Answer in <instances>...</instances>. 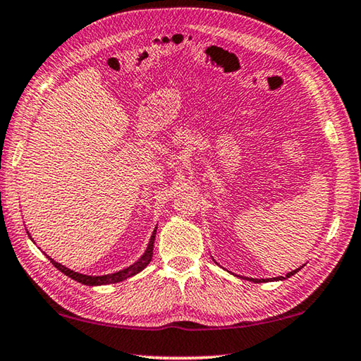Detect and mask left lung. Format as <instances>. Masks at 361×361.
I'll return each instance as SVG.
<instances>
[{
    "instance_id": "left-lung-1",
    "label": "left lung",
    "mask_w": 361,
    "mask_h": 361,
    "mask_svg": "<svg viewBox=\"0 0 361 361\" xmlns=\"http://www.w3.org/2000/svg\"><path fill=\"white\" fill-rule=\"evenodd\" d=\"M300 270V269H295V270H292V271H289V274L286 275V276H276L275 280H286V278H289V276H292L294 274H297V271ZM250 281H253V283H261V281H267V280H256V278H251Z\"/></svg>"
}]
</instances>
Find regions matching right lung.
<instances>
[{
    "instance_id": "obj_1",
    "label": "right lung",
    "mask_w": 361,
    "mask_h": 361,
    "mask_svg": "<svg viewBox=\"0 0 361 361\" xmlns=\"http://www.w3.org/2000/svg\"><path fill=\"white\" fill-rule=\"evenodd\" d=\"M155 233H157V228L154 229V233L151 235V240H149V245L145 251V255H142L140 259L132 264L130 267H127L124 270H119L116 271V274H110V275H102V276H90V275H83V274H78V271H73L71 269L64 267V265H61L59 262L53 261L50 256H47L50 259V262L56 267L58 270L63 271L64 275H67L69 278H72V280L78 281L81 284H86V286H100V284H110V283H119V281H124L127 280V278H130L133 275H137L138 271H141L142 269L146 267V265L151 262L152 259V250H154V240H155ZM30 235V234H28ZM31 237V235H30Z\"/></svg>"
}]
</instances>
